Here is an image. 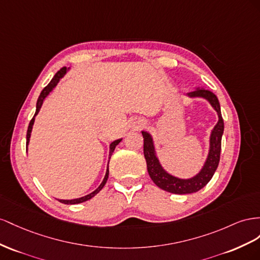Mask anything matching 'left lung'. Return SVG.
<instances>
[{
	"label": "left lung",
	"mask_w": 260,
	"mask_h": 260,
	"mask_svg": "<svg viewBox=\"0 0 260 260\" xmlns=\"http://www.w3.org/2000/svg\"><path fill=\"white\" fill-rule=\"evenodd\" d=\"M187 94L189 97H202L208 100L214 110L218 112L219 116V121L217 125L214 126L210 136L209 155L207 158L203 170L196 176L191 177L189 180H181L168 174L161 168L159 160L155 157L151 136L146 132L142 133L144 137V155L147 162L148 173H149L151 180L158 187L169 192H173V194H190V192H196L208 184L219 165L221 139L224 131V123L221 115L220 103L216 94L208 90V89H197V90L188 92Z\"/></svg>",
	"instance_id": "left-lung-1"
}]
</instances>
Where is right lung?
<instances>
[{"mask_svg": "<svg viewBox=\"0 0 260 260\" xmlns=\"http://www.w3.org/2000/svg\"><path fill=\"white\" fill-rule=\"evenodd\" d=\"M65 73H66V68H62L60 71H58V72L55 74L54 77L51 79V81H50V83L48 84V86L44 87V88H43V90L41 91V93H40V95H39V98H38V101H37L36 113H35L34 117L31 118L30 123H29L28 129H27V142H26V145H27V146H28V144H29V138H30V133H31L32 125H34V122H35V116H36L37 114H38L39 110H40V108H41V106H42V102H43L44 98H46L47 95L49 94V92L52 90V89H53V88L56 86V84L58 83V80H60V78H61V77H63V75H64ZM121 140H122V139H117V140H114L113 143H111V145H110V158H111V155H112V153H113V151H114V149H115L116 145H118V143H120ZM108 177H109V166H108V169H107V173H106L105 179H103L102 183L100 184V186H99L97 189H95L94 191L90 192V194L87 195V196L80 197V198H77V199H71V200H63V199H60V203H62V204H66V205H75V204L84 203V202H86V200H89L90 198H92L94 195H97L98 192L103 188V186H105L106 183H107V181H108Z\"/></svg>", "mask_w": 260, "mask_h": 260, "instance_id": "obj_1", "label": "right lung"}]
</instances>
